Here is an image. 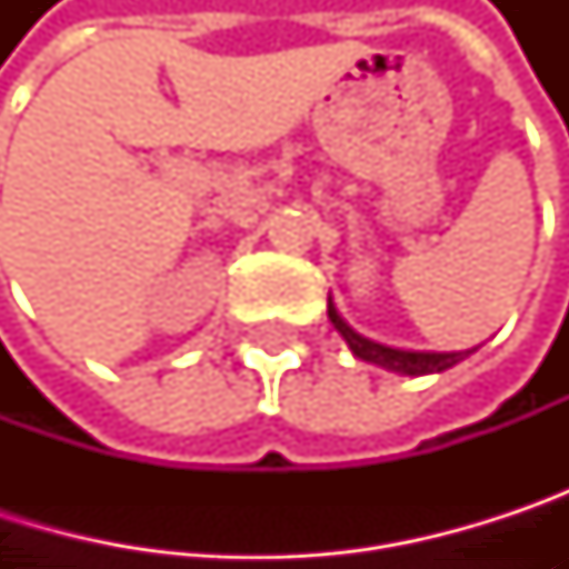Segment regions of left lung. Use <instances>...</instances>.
Masks as SVG:
<instances>
[{
	"instance_id": "8db88e82",
	"label": "left lung",
	"mask_w": 569,
	"mask_h": 569,
	"mask_svg": "<svg viewBox=\"0 0 569 569\" xmlns=\"http://www.w3.org/2000/svg\"><path fill=\"white\" fill-rule=\"evenodd\" d=\"M329 322H332V326L339 329V336L349 342V349H352L356 359L376 362V366H382V369H389V372H401V376H431V372H445V369L458 366L468 352H475V349H468V352H408V349H392V346L372 342V339L359 336V332L339 316V309L332 306V299H329Z\"/></svg>"
}]
</instances>
